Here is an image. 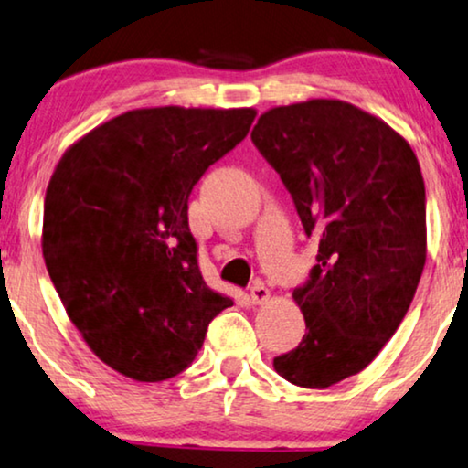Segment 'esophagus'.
I'll list each match as a JSON object with an SVG mask.
<instances>
[{
    "label": "esophagus",
    "mask_w": 468,
    "mask_h": 468,
    "mask_svg": "<svg viewBox=\"0 0 468 468\" xmlns=\"http://www.w3.org/2000/svg\"><path fill=\"white\" fill-rule=\"evenodd\" d=\"M250 299H252V303L267 302V299H270V289H267L261 280H257V282L250 286Z\"/></svg>",
    "instance_id": "esophagus-1"
}]
</instances>
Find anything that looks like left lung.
<instances>
[{
    "instance_id": "obj_1",
    "label": "left lung",
    "mask_w": 468,
    "mask_h": 468,
    "mask_svg": "<svg viewBox=\"0 0 468 468\" xmlns=\"http://www.w3.org/2000/svg\"><path fill=\"white\" fill-rule=\"evenodd\" d=\"M250 136L319 241L292 291L306 335L273 368L299 388H332L377 357L415 297L426 263L420 162L388 123L342 100L267 111Z\"/></svg>"
}]
</instances>
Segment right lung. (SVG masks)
Wrapping results in <instances>:
<instances>
[{"instance_id": "1", "label": "right lung", "mask_w": 468, "mask_h": 468, "mask_svg": "<svg viewBox=\"0 0 468 468\" xmlns=\"http://www.w3.org/2000/svg\"><path fill=\"white\" fill-rule=\"evenodd\" d=\"M252 109L128 111L68 149L45 198L42 254L74 327L136 381L177 377L233 306L198 270L188 198L246 139Z\"/></svg>"}]
</instances>
